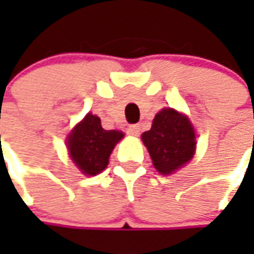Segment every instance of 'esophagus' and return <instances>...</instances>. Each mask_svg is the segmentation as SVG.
<instances>
[{
  "mask_svg": "<svg viewBox=\"0 0 254 254\" xmlns=\"http://www.w3.org/2000/svg\"><path fill=\"white\" fill-rule=\"evenodd\" d=\"M141 131V127H140V124H132L128 128H127V132L130 134V135H138Z\"/></svg>",
  "mask_w": 254,
  "mask_h": 254,
  "instance_id": "1",
  "label": "esophagus"
}]
</instances>
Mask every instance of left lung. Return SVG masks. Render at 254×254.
<instances>
[{
  "mask_svg": "<svg viewBox=\"0 0 254 254\" xmlns=\"http://www.w3.org/2000/svg\"><path fill=\"white\" fill-rule=\"evenodd\" d=\"M154 168L170 175L192 160L196 140L190 119L174 109H162L152 120L151 130L142 132Z\"/></svg>",
  "mask_w": 254,
  "mask_h": 254,
  "instance_id": "8db88e82",
  "label": "left lung"
}]
</instances>
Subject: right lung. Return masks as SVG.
<instances>
[{
  "instance_id": "obj_1",
  "label": "right lung",
  "mask_w": 254,
  "mask_h": 254,
  "mask_svg": "<svg viewBox=\"0 0 254 254\" xmlns=\"http://www.w3.org/2000/svg\"><path fill=\"white\" fill-rule=\"evenodd\" d=\"M124 137L119 130H104L97 116L87 113L67 135L66 145L74 165L84 175H97L109 164L116 144Z\"/></svg>"
}]
</instances>
